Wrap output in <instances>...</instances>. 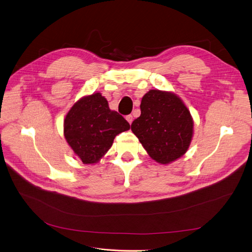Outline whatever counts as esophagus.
I'll return each mask as SVG.
<instances>
[{
  "mask_svg": "<svg viewBox=\"0 0 252 252\" xmlns=\"http://www.w3.org/2000/svg\"><path fill=\"white\" fill-rule=\"evenodd\" d=\"M126 119L127 120V123L129 124V125H132V123H133V115H127L126 117Z\"/></svg>",
  "mask_w": 252,
  "mask_h": 252,
  "instance_id": "1",
  "label": "esophagus"
}]
</instances>
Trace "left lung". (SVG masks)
Returning a JSON list of instances; mask_svg holds the SVG:
<instances>
[{
  "label": "left lung",
  "instance_id": "8db88e82",
  "mask_svg": "<svg viewBox=\"0 0 252 252\" xmlns=\"http://www.w3.org/2000/svg\"><path fill=\"white\" fill-rule=\"evenodd\" d=\"M141 115L130 128L148 156L161 165L185 155L193 137V119L181 97L172 92L150 90L142 97Z\"/></svg>",
  "mask_w": 252,
  "mask_h": 252
}]
</instances>
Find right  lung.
<instances>
[{
    "label": "right lung",
    "mask_w": 252,
    "mask_h": 252,
    "mask_svg": "<svg viewBox=\"0 0 252 252\" xmlns=\"http://www.w3.org/2000/svg\"><path fill=\"white\" fill-rule=\"evenodd\" d=\"M129 128L126 120L109 108L101 93L80 97L63 119L64 139L84 165L100 161L115 136Z\"/></svg>",
    "instance_id": "right-lung-1"
}]
</instances>
